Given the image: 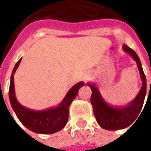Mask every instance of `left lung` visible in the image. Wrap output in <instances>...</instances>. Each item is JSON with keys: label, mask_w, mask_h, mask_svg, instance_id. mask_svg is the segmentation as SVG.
Listing matches in <instances>:
<instances>
[{"label": "left lung", "mask_w": 151, "mask_h": 151, "mask_svg": "<svg viewBox=\"0 0 151 151\" xmlns=\"http://www.w3.org/2000/svg\"><path fill=\"white\" fill-rule=\"evenodd\" d=\"M123 49L124 52L128 53V55H130L132 57V59L136 62L138 70L139 71V76H141V79L142 81V86L141 90H139V92L138 93V95L135 96V99L132 101H131L129 104L125 106L108 105L103 99L99 88L96 87V85L90 82L87 83V85L92 90L90 101L93 106L94 115L96 119V122H98V124L103 129L109 130V131H115V130L127 128L136 120V118L138 117L139 113L141 112L142 109L146 92H147L146 77L143 72L142 63H141V61H139V56L132 49H131L126 45H123ZM148 96H150V93Z\"/></svg>", "instance_id": "1"}]
</instances>
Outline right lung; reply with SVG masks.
<instances>
[{"label":"right lung","instance_id":"add662e5","mask_svg":"<svg viewBox=\"0 0 151 151\" xmlns=\"http://www.w3.org/2000/svg\"><path fill=\"white\" fill-rule=\"evenodd\" d=\"M21 59L15 64L9 89V98L17 117L21 124L28 130L42 134H52L61 131L66 125L69 118V107L73 99L76 98L79 89L84 86V82L81 81L74 85L66 94L63 101L55 107H50L45 110H32L23 106L19 103L15 96L14 73L18 69Z\"/></svg>","mask_w":151,"mask_h":151}]
</instances>
